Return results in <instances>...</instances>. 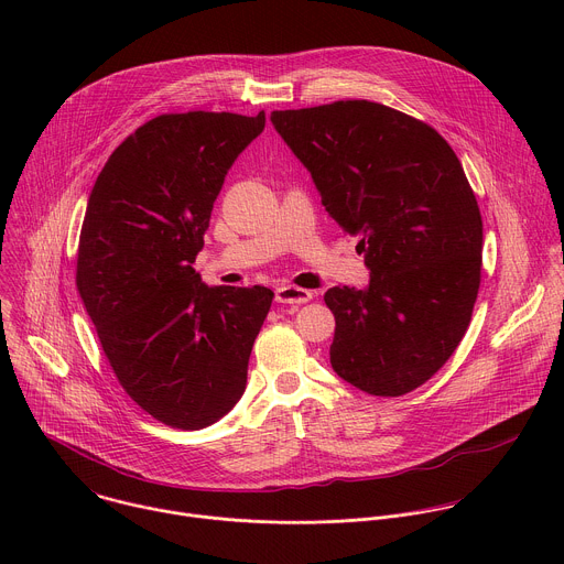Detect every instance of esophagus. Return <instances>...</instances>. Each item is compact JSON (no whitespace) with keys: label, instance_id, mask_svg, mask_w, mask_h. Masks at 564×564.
Here are the masks:
<instances>
[{"label":"esophagus","instance_id":"1","mask_svg":"<svg viewBox=\"0 0 564 564\" xmlns=\"http://www.w3.org/2000/svg\"><path fill=\"white\" fill-rule=\"evenodd\" d=\"M274 296H276V303H283V305H301L312 299V292L296 285H281L276 288Z\"/></svg>","mask_w":564,"mask_h":564}]
</instances>
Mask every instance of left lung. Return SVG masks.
Returning a JSON list of instances; mask_svg holds the SVG:
<instances>
[{"mask_svg":"<svg viewBox=\"0 0 564 564\" xmlns=\"http://www.w3.org/2000/svg\"><path fill=\"white\" fill-rule=\"evenodd\" d=\"M272 124L370 268L364 290L324 294L335 372L377 397L420 388L459 346L481 279V214L455 151L370 100L274 111Z\"/></svg>","mask_w":564,"mask_h":564,"instance_id":"obj_1","label":"left lung"}]
</instances>
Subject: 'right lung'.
<instances>
[{
    "instance_id": "right-lung-1",
    "label": "right lung",
    "mask_w": 564,
    "mask_h": 564,
    "mask_svg": "<svg viewBox=\"0 0 564 564\" xmlns=\"http://www.w3.org/2000/svg\"><path fill=\"white\" fill-rule=\"evenodd\" d=\"M265 111L163 113L109 155L85 214L75 283L124 392L153 420L198 431L246 392L274 292L207 288L192 268L227 170Z\"/></svg>"
}]
</instances>
